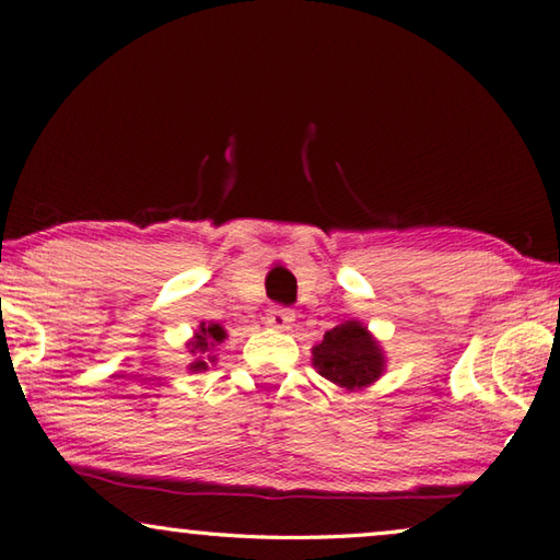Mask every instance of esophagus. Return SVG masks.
<instances>
[{
  "label": "esophagus",
  "instance_id": "1",
  "mask_svg": "<svg viewBox=\"0 0 560 560\" xmlns=\"http://www.w3.org/2000/svg\"><path fill=\"white\" fill-rule=\"evenodd\" d=\"M293 318H296V315H293V311H291V308L273 306V308H269V311H267V323L271 325V328L287 330L289 325L293 323Z\"/></svg>",
  "mask_w": 560,
  "mask_h": 560
}]
</instances>
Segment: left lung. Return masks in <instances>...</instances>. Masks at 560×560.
Masks as SVG:
<instances>
[{
  "label": "left lung",
  "instance_id": "1",
  "mask_svg": "<svg viewBox=\"0 0 560 560\" xmlns=\"http://www.w3.org/2000/svg\"><path fill=\"white\" fill-rule=\"evenodd\" d=\"M313 364L320 377L354 392L380 377L384 358L368 328L348 320L323 335V342L313 348Z\"/></svg>",
  "mask_w": 560,
  "mask_h": 560
}]
</instances>
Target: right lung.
<instances>
[{
	"mask_svg": "<svg viewBox=\"0 0 560 560\" xmlns=\"http://www.w3.org/2000/svg\"><path fill=\"white\" fill-rule=\"evenodd\" d=\"M222 340H225V330H222L220 325H208V328H206V325H200V332L196 335V340L190 342L192 345L190 352H208L212 345L222 342ZM202 368H206V362H202V360L192 364V370H202Z\"/></svg>",
	"mask_w": 560,
	"mask_h": 560,
	"instance_id": "obj_1",
	"label": "right lung"
}]
</instances>
